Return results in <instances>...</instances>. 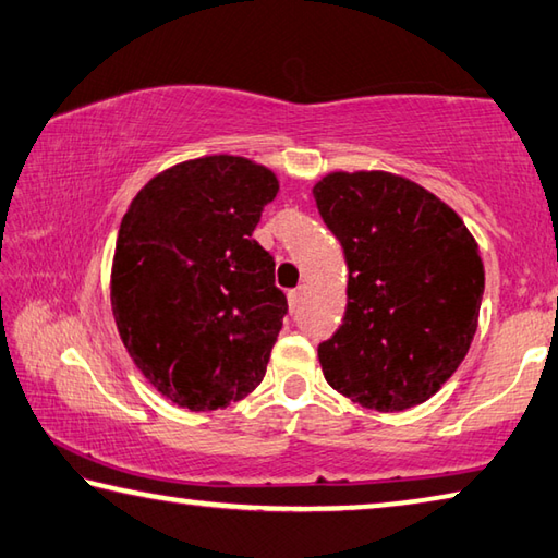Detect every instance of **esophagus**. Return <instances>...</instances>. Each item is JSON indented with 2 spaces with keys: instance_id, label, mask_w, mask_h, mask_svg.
<instances>
[{
  "instance_id": "obj_1",
  "label": "esophagus",
  "mask_w": 558,
  "mask_h": 558,
  "mask_svg": "<svg viewBox=\"0 0 558 558\" xmlns=\"http://www.w3.org/2000/svg\"><path fill=\"white\" fill-rule=\"evenodd\" d=\"M305 295H307V286H300V288H295V290H290V292H288L290 305L298 307L300 302H302V298H305Z\"/></svg>"
}]
</instances>
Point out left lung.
Returning a JSON list of instances; mask_svg holds the SVG:
<instances>
[{
	"label": "left lung",
	"mask_w": 558,
	"mask_h": 558,
	"mask_svg": "<svg viewBox=\"0 0 558 558\" xmlns=\"http://www.w3.org/2000/svg\"><path fill=\"white\" fill-rule=\"evenodd\" d=\"M312 192L349 268L343 322L317 349L324 378L368 410L422 404L478 329V244L447 202L408 178L339 170Z\"/></svg>",
	"instance_id": "obj_1"
}]
</instances>
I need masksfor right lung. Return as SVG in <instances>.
Segmentation results:
<instances>
[{
    "label": "right lung",
    "instance_id": "1",
    "mask_svg": "<svg viewBox=\"0 0 558 558\" xmlns=\"http://www.w3.org/2000/svg\"><path fill=\"white\" fill-rule=\"evenodd\" d=\"M278 178L241 156L185 160L148 180L121 219L111 312L154 388L192 412L256 390L288 300L253 239Z\"/></svg>",
    "mask_w": 558,
    "mask_h": 558
}]
</instances>
